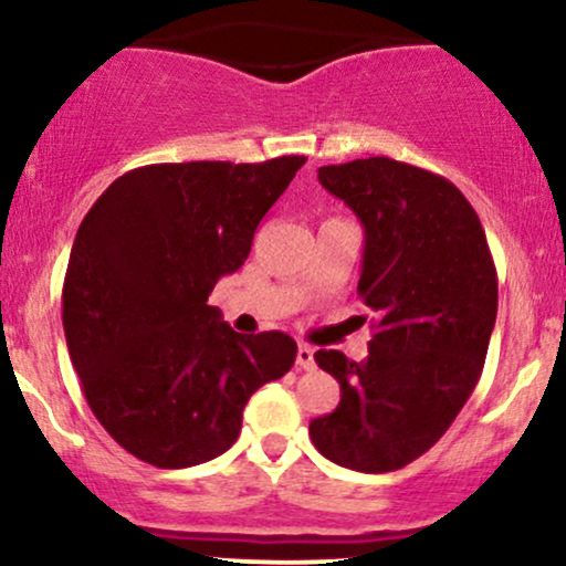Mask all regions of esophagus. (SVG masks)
<instances>
[{"mask_svg": "<svg viewBox=\"0 0 566 566\" xmlns=\"http://www.w3.org/2000/svg\"><path fill=\"white\" fill-rule=\"evenodd\" d=\"M295 361H297V367H301V369H314V348L301 343V346H297Z\"/></svg>", "mask_w": 566, "mask_h": 566, "instance_id": "obj_1", "label": "esophagus"}]
</instances>
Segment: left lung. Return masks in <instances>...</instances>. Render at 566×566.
<instances>
[{
  "mask_svg": "<svg viewBox=\"0 0 566 566\" xmlns=\"http://www.w3.org/2000/svg\"><path fill=\"white\" fill-rule=\"evenodd\" d=\"M365 226L359 295L375 314L365 361L316 350L340 405L311 420L324 458L386 473L431 450L482 378L497 271L482 220L450 180L388 157L319 167Z\"/></svg>",
  "mask_w": 566,
  "mask_h": 566,
  "instance_id": "obj_1",
  "label": "left lung"
}]
</instances>
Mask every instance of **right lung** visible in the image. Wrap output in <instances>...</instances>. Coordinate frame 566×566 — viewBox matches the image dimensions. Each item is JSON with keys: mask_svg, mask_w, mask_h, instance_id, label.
<instances>
[{"mask_svg": "<svg viewBox=\"0 0 566 566\" xmlns=\"http://www.w3.org/2000/svg\"><path fill=\"white\" fill-rule=\"evenodd\" d=\"M303 165L138 167L84 216L63 282L71 365L97 423L143 463L188 469L223 454L250 396L295 365L290 335L233 333L207 297L242 269Z\"/></svg>", "mask_w": 566, "mask_h": 566, "instance_id": "right-lung-1", "label": "right lung"}]
</instances>
